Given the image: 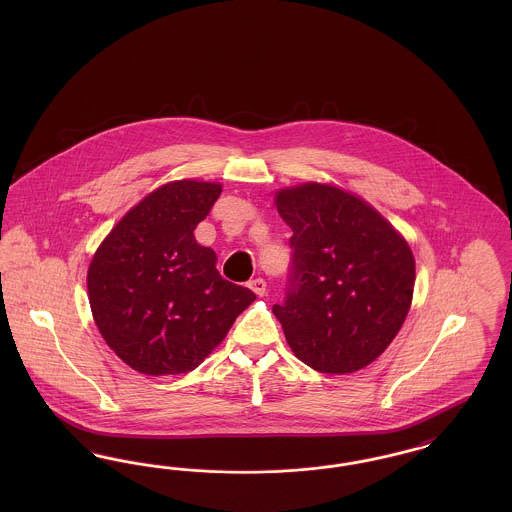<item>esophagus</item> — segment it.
I'll use <instances>...</instances> for the list:
<instances>
[{"mask_svg":"<svg viewBox=\"0 0 512 512\" xmlns=\"http://www.w3.org/2000/svg\"><path fill=\"white\" fill-rule=\"evenodd\" d=\"M253 292L257 293L259 297H263L265 293H267V282L263 280V278H253V280H249V284H247Z\"/></svg>","mask_w":512,"mask_h":512,"instance_id":"esophagus-1","label":"esophagus"}]
</instances>
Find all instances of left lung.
Wrapping results in <instances>:
<instances>
[{"label":"left lung","mask_w":512,"mask_h":512,"mask_svg":"<svg viewBox=\"0 0 512 512\" xmlns=\"http://www.w3.org/2000/svg\"><path fill=\"white\" fill-rule=\"evenodd\" d=\"M292 228L286 301L274 305L295 357L326 374L376 361L411 309L413 251L374 207L330 184L276 192Z\"/></svg>","instance_id":"obj_1"}]
</instances>
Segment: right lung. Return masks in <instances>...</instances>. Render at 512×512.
I'll return each mask as SVG.
<instances>
[{
    "label": "right lung",
    "mask_w": 512,
    "mask_h": 512,
    "mask_svg": "<svg viewBox=\"0 0 512 512\" xmlns=\"http://www.w3.org/2000/svg\"><path fill=\"white\" fill-rule=\"evenodd\" d=\"M217 182L176 180L146 195L109 232L88 268L99 334L130 368L186 374L224 340L255 293L224 280L195 226L219 199Z\"/></svg>",
    "instance_id": "1"
}]
</instances>
